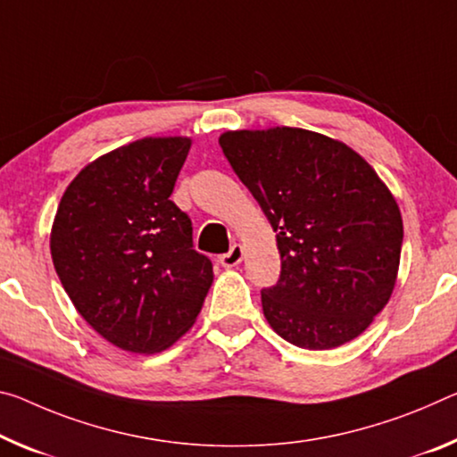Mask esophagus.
<instances>
[{
    "instance_id": "1",
    "label": "esophagus",
    "mask_w": 457,
    "mask_h": 457,
    "mask_svg": "<svg viewBox=\"0 0 457 457\" xmlns=\"http://www.w3.org/2000/svg\"><path fill=\"white\" fill-rule=\"evenodd\" d=\"M242 258H244V248H242L240 244H234L229 248L228 254H221L220 256V264L223 268H234V266H237V264L242 262Z\"/></svg>"
}]
</instances>
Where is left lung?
Returning a JSON list of instances; mask_svg holds the SVG:
<instances>
[{
    "label": "left lung",
    "mask_w": 457,
    "mask_h": 457,
    "mask_svg": "<svg viewBox=\"0 0 457 457\" xmlns=\"http://www.w3.org/2000/svg\"><path fill=\"white\" fill-rule=\"evenodd\" d=\"M220 146L277 231L280 278L262 311L282 339L331 350L366 331L393 295L403 217L344 142L301 128L236 129Z\"/></svg>",
    "instance_id": "1"
}]
</instances>
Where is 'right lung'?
<instances>
[{
  "label": "right lung",
  "mask_w": 457,
  "mask_h": 457,
  "mask_svg": "<svg viewBox=\"0 0 457 457\" xmlns=\"http://www.w3.org/2000/svg\"><path fill=\"white\" fill-rule=\"evenodd\" d=\"M191 137H142L71 180L50 231L64 291L107 342L156 353L193 328L213 282L189 215L170 201Z\"/></svg>",
  "instance_id": "1"
}]
</instances>
